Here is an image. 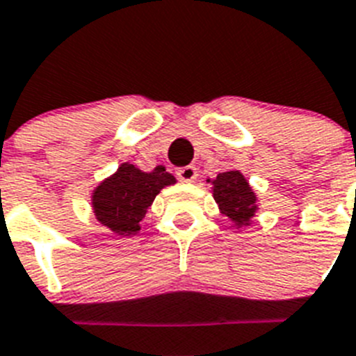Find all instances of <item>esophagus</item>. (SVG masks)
Masks as SVG:
<instances>
[{
    "instance_id": "obj_1",
    "label": "esophagus",
    "mask_w": 356,
    "mask_h": 356,
    "mask_svg": "<svg viewBox=\"0 0 356 356\" xmlns=\"http://www.w3.org/2000/svg\"><path fill=\"white\" fill-rule=\"evenodd\" d=\"M177 177L179 181H183V183H192V181H195L197 179L195 166H184V168H179Z\"/></svg>"
}]
</instances>
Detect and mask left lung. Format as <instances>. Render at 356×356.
<instances>
[{"instance_id":"8db88e82","label":"left lung","mask_w":356,"mask_h":356,"mask_svg":"<svg viewBox=\"0 0 356 356\" xmlns=\"http://www.w3.org/2000/svg\"><path fill=\"white\" fill-rule=\"evenodd\" d=\"M211 184L215 202L219 204V211L226 215L235 228L250 226L255 217L259 204L253 188L238 170H228L219 173L215 179H208Z\"/></svg>"}]
</instances>
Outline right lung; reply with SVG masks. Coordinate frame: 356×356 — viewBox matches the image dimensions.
<instances>
[{"label":"right lung","mask_w":356,"mask_h":356,"mask_svg":"<svg viewBox=\"0 0 356 356\" xmlns=\"http://www.w3.org/2000/svg\"><path fill=\"white\" fill-rule=\"evenodd\" d=\"M175 183L164 166L143 172L136 164L122 163L118 172L101 181L92 192L95 219L115 235H136L157 193Z\"/></svg>","instance_id":"1"}]
</instances>
